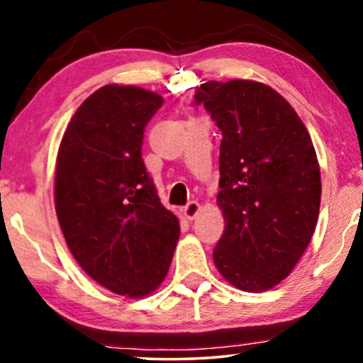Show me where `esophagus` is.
I'll list each match as a JSON object with an SVG mask.
<instances>
[{
  "label": "esophagus",
  "instance_id": "1",
  "mask_svg": "<svg viewBox=\"0 0 363 363\" xmlns=\"http://www.w3.org/2000/svg\"><path fill=\"white\" fill-rule=\"evenodd\" d=\"M200 210H201L200 203H198V201H190L185 208H183V215H185L186 220H195L198 213H200Z\"/></svg>",
  "mask_w": 363,
  "mask_h": 363
}]
</instances>
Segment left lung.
<instances>
[{
	"instance_id": "obj_1",
	"label": "left lung",
	"mask_w": 363,
	"mask_h": 363,
	"mask_svg": "<svg viewBox=\"0 0 363 363\" xmlns=\"http://www.w3.org/2000/svg\"><path fill=\"white\" fill-rule=\"evenodd\" d=\"M195 104L223 135L216 201L225 233L213 259L238 289H272L299 262L319 218L320 168L309 132L262 82L208 81Z\"/></svg>"
}]
</instances>
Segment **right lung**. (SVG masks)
Instances as JSON below:
<instances>
[{"label":"right lung","instance_id":"1","mask_svg":"<svg viewBox=\"0 0 363 363\" xmlns=\"http://www.w3.org/2000/svg\"><path fill=\"white\" fill-rule=\"evenodd\" d=\"M162 104L142 87H101L72 116L56 160V213L72 256L133 299L162 284L180 236L142 160L145 125Z\"/></svg>","mask_w":363,"mask_h":363}]
</instances>
